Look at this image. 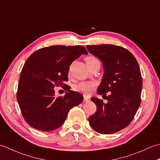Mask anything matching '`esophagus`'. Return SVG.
I'll return each mask as SVG.
<instances>
[{
	"mask_svg": "<svg viewBox=\"0 0 160 160\" xmlns=\"http://www.w3.org/2000/svg\"><path fill=\"white\" fill-rule=\"evenodd\" d=\"M89 99L90 98L88 96H86V95L83 96V101H84V102H88V101L89 100Z\"/></svg>",
	"mask_w": 160,
	"mask_h": 160,
	"instance_id": "34e87169",
	"label": "esophagus"
}]
</instances>
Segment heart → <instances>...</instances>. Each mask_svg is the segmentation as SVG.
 <instances>
[{
  "label": "heart",
  "mask_w": 160,
  "mask_h": 160,
  "mask_svg": "<svg viewBox=\"0 0 160 160\" xmlns=\"http://www.w3.org/2000/svg\"><path fill=\"white\" fill-rule=\"evenodd\" d=\"M85 61H86L88 66H90V65L95 63H99V60L93 56L87 57L85 58ZM94 86H95V83L92 82V81H84V82H81L77 84L74 86V90L77 91V92L83 93L85 94H90L92 92Z\"/></svg>",
  "instance_id": "b5f03b06"
}]
</instances>
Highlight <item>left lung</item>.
<instances>
[{
  "instance_id": "1",
  "label": "left lung",
  "mask_w": 160,
  "mask_h": 160,
  "mask_svg": "<svg viewBox=\"0 0 160 160\" xmlns=\"http://www.w3.org/2000/svg\"><path fill=\"white\" fill-rule=\"evenodd\" d=\"M89 52L99 58L104 74L97 90L108 100L91 98L97 112L89 117L90 126L101 134H112L134 118L141 103L142 77L135 57L126 48L115 45H87Z\"/></svg>"
}]
</instances>
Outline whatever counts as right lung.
Instances as JSON below:
<instances>
[{"mask_svg":"<svg viewBox=\"0 0 160 160\" xmlns=\"http://www.w3.org/2000/svg\"><path fill=\"white\" fill-rule=\"evenodd\" d=\"M88 54L82 45H52L39 49L26 61L20 74L16 93L22 117L29 125L41 131L54 130L63 124L69 110L83 100L82 94L65 84L72 62ZM65 87L63 97L55 98L54 86Z\"/></svg>","mask_w":160,"mask_h":160,"instance_id":"add662e5","label":"right lung"}]
</instances>
